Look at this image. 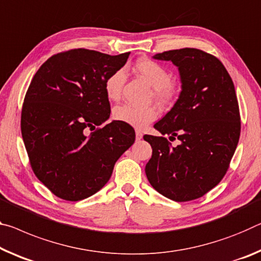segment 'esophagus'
<instances>
[{
  "label": "esophagus",
  "mask_w": 261,
  "mask_h": 261,
  "mask_svg": "<svg viewBox=\"0 0 261 261\" xmlns=\"http://www.w3.org/2000/svg\"><path fill=\"white\" fill-rule=\"evenodd\" d=\"M142 138H143V134H142V132H140V131H136V140H137V142H138V140H140Z\"/></svg>",
  "instance_id": "1"
}]
</instances>
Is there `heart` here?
<instances>
[{
	"label": "heart",
	"mask_w": 261,
	"mask_h": 261,
	"mask_svg": "<svg viewBox=\"0 0 261 261\" xmlns=\"http://www.w3.org/2000/svg\"><path fill=\"white\" fill-rule=\"evenodd\" d=\"M134 71L150 84L152 89V97L160 106H168L175 97V88L171 84V73L168 69L154 60L139 59L136 61ZM124 84H125V73L123 69H117L107 77L105 89L110 100H118L122 95ZM113 116L116 121L135 129H145V127L155 121L158 113L153 107L138 108L130 105H122L114 108Z\"/></svg>",
	"instance_id": "b5f03b06"
}]
</instances>
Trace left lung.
I'll list each match as a JSON object with an SVG mask.
<instances>
[{
	"label": "left lung",
	"mask_w": 261,
	"mask_h": 261,
	"mask_svg": "<svg viewBox=\"0 0 261 261\" xmlns=\"http://www.w3.org/2000/svg\"><path fill=\"white\" fill-rule=\"evenodd\" d=\"M153 59L176 66L181 93L154 124L163 136H144L152 147L147 180L173 201L195 200L220 184L237 147L241 116L233 82L216 57L197 48L172 49ZM165 134L177 137L179 145L171 147Z\"/></svg>",
	"instance_id": "1"
}]
</instances>
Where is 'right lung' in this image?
I'll list each match as a JSON object with an SVG mask.
<instances>
[{"mask_svg": "<svg viewBox=\"0 0 261 261\" xmlns=\"http://www.w3.org/2000/svg\"><path fill=\"white\" fill-rule=\"evenodd\" d=\"M119 56L86 48L52 56L35 74L24 98L20 129L36 176L56 196L80 201L108 182L124 152L135 143L132 126L108 121L105 84L125 65Z\"/></svg>", "mask_w": 261, "mask_h": 261, "instance_id": "1", "label": "right lung"}]
</instances>
